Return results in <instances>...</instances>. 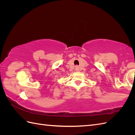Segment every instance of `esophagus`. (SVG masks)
<instances>
[{"mask_svg":"<svg viewBox=\"0 0 135 135\" xmlns=\"http://www.w3.org/2000/svg\"><path fill=\"white\" fill-rule=\"evenodd\" d=\"M78 69H79V68H78V66H76L75 67V70H78Z\"/></svg>","mask_w":135,"mask_h":135,"instance_id":"obj_1","label":"esophagus"}]
</instances>
